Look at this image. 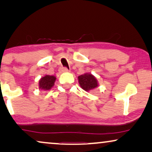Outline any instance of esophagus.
Here are the masks:
<instances>
[{"label": "esophagus", "mask_w": 152, "mask_h": 152, "mask_svg": "<svg viewBox=\"0 0 152 152\" xmlns=\"http://www.w3.org/2000/svg\"><path fill=\"white\" fill-rule=\"evenodd\" d=\"M60 70L62 72H68L69 71V70L68 69V68L66 67H61V68H60Z\"/></svg>", "instance_id": "1"}]
</instances>
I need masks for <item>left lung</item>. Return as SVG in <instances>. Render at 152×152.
Returning a JSON list of instances; mask_svg holds the SVG:
<instances>
[{
	"instance_id": "obj_1",
	"label": "left lung",
	"mask_w": 152,
	"mask_h": 152,
	"mask_svg": "<svg viewBox=\"0 0 152 152\" xmlns=\"http://www.w3.org/2000/svg\"><path fill=\"white\" fill-rule=\"evenodd\" d=\"M79 83L82 88L86 91L92 90L98 86L96 79L91 74H84L78 77Z\"/></svg>"
}]
</instances>
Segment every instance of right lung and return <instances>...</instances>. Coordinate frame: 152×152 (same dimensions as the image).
Instances as JSON below:
<instances>
[{"label":"right lung","instance_id":"add662e5","mask_svg":"<svg viewBox=\"0 0 152 152\" xmlns=\"http://www.w3.org/2000/svg\"><path fill=\"white\" fill-rule=\"evenodd\" d=\"M56 77L54 76L45 75L39 81V88L43 90H50L53 86Z\"/></svg>","mask_w":152,"mask_h":152}]
</instances>
